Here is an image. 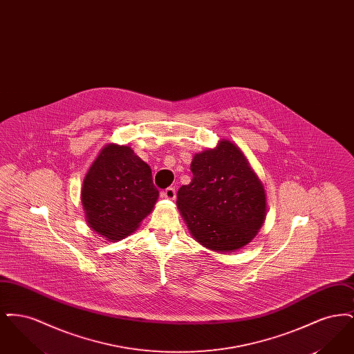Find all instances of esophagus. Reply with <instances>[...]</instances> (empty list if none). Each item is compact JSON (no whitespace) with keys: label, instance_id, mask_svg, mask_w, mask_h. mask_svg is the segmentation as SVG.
Returning a JSON list of instances; mask_svg holds the SVG:
<instances>
[{"label":"esophagus","instance_id":"1","mask_svg":"<svg viewBox=\"0 0 354 354\" xmlns=\"http://www.w3.org/2000/svg\"><path fill=\"white\" fill-rule=\"evenodd\" d=\"M162 195H163L166 199L174 201V199L176 198V189H175V187H169V188H166V189L162 192Z\"/></svg>","mask_w":354,"mask_h":354}]
</instances>
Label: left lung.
<instances>
[{
	"mask_svg": "<svg viewBox=\"0 0 354 354\" xmlns=\"http://www.w3.org/2000/svg\"><path fill=\"white\" fill-rule=\"evenodd\" d=\"M192 182L178 191V207L205 248L232 252L248 244L266 216V194L248 160L230 140L196 153Z\"/></svg>",
	"mask_w": 354,
	"mask_h": 354,
	"instance_id": "1",
	"label": "left lung"
}]
</instances>
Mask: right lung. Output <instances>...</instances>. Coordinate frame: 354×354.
Returning a JSON list of instances; mask_svg holds the SVG:
<instances>
[{
    "instance_id": "right-lung-1",
    "label": "right lung",
    "mask_w": 354,
    "mask_h": 354,
    "mask_svg": "<svg viewBox=\"0 0 354 354\" xmlns=\"http://www.w3.org/2000/svg\"><path fill=\"white\" fill-rule=\"evenodd\" d=\"M159 192L151 169L127 146L109 145L84 180L82 204L90 227L110 240L134 232Z\"/></svg>"
}]
</instances>
